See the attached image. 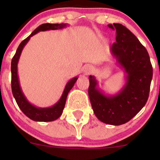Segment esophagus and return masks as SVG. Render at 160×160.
Masks as SVG:
<instances>
[{"label":"esophagus","mask_w":160,"mask_h":160,"mask_svg":"<svg viewBox=\"0 0 160 160\" xmlns=\"http://www.w3.org/2000/svg\"><path fill=\"white\" fill-rule=\"evenodd\" d=\"M93 71V67L90 65L86 66V67H84V68H83V72H84V74H86V75H88V74H90Z\"/></svg>","instance_id":"1"}]
</instances>
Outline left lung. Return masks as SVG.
Returning <instances> with one entry per match:
<instances>
[{"mask_svg": "<svg viewBox=\"0 0 160 160\" xmlns=\"http://www.w3.org/2000/svg\"><path fill=\"white\" fill-rule=\"evenodd\" d=\"M108 27L116 30V42L111 52L125 70V83L116 94H105L90 75L88 94L93 113L101 122L120 125L135 117L147 102L152 67L147 50L132 32L121 24Z\"/></svg>", "mask_w": 160, "mask_h": 160, "instance_id": "obj_1", "label": "left lung"}]
</instances>
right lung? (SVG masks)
<instances>
[{
    "label": "right lung",
    "mask_w": 160,
    "mask_h": 160,
    "mask_svg": "<svg viewBox=\"0 0 160 160\" xmlns=\"http://www.w3.org/2000/svg\"><path fill=\"white\" fill-rule=\"evenodd\" d=\"M67 25H68L67 24L63 23H46L39 25L36 29L34 30V32L31 34L29 36L27 37L25 40H23L21 42L17 51H16L15 55L11 60V90H12L13 96H14L19 108L22 110V112L27 117L29 118L32 120L35 121V122H52V121L56 120L60 117L64 107H65L68 93L74 86L78 77H73L70 80H69L68 83L66 85L65 89L63 90V93H62L60 99L54 105L49 108H38L31 104L22 92V88L20 86V82H19L18 75V63L19 58H20L22 52L25 46L29 41L31 37L33 36L34 35L39 32H44V31L62 29V28H66Z\"/></svg>",
    "instance_id": "1"
}]
</instances>
